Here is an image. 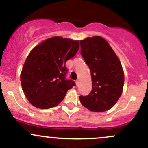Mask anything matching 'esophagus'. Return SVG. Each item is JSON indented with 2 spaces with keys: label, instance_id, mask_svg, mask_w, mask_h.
Segmentation results:
<instances>
[{
  "label": "esophagus",
  "instance_id": "obj_1",
  "mask_svg": "<svg viewBox=\"0 0 148 148\" xmlns=\"http://www.w3.org/2000/svg\"><path fill=\"white\" fill-rule=\"evenodd\" d=\"M79 82H80V80H79V79L76 80V86H78V85H79Z\"/></svg>",
  "mask_w": 148,
  "mask_h": 148
}]
</instances>
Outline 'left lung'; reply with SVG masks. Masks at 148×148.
Listing matches in <instances>:
<instances>
[{"label": "left lung", "instance_id": "1", "mask_svg": "<svg viewBox=\"0 0 148 148\" xmlns=\"http://www.w3.org/2000/svg\"><path fill=\"white\" fill-rule=\"evenodd\" d=\"M81 53L91 73L89 95L80 96L81 104L93 112L111 109L123 91L125 75L121 62L108 42L100 36L80 40Z\"/></svg>", "mask_w": 148, "mask_h": 148}]
</instances>
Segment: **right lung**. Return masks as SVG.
Listing matches in <instances>:
<instances>
[{
    "mask_svg": "<svg viewBox=\"0 0 148 148\" xmlns=\"http://www.w3.org/2000/svg\"><path fill=\"white\" fill-rule=\"evenodd\" d=\"M79 49V40L56 36L35 46L28 54L20 75L22 90L33 106L47 109L58 105L75 86L65 79L67 60Z\"/></svg>",
    "mask_w": 148,
    "mask_h": 148,
    "instance_id": "right-lung-1",
    "label": "right lung"
}]
</instances>
